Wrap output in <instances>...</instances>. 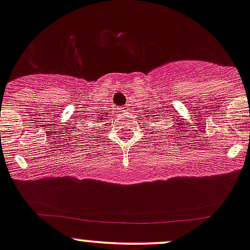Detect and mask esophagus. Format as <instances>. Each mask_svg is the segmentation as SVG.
Listing matches in <instances>:
<instances>
[{"instance_id": "34e87169", "label": "esophagus", "mask_w": 250, "mask_h": 250, "mask_svg": "<svg viewBox=\"0 0 250 250\" xmlns=\"http://www.w3.org/2000/svg\"><path fill=\"white\" fill-rule=\"evenodd\" d=\"M118 111H119V112H125L126 111V107H118Z\"/></svg>"}]
</instances>
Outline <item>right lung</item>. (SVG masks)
Instances as JSON below:
<instances>
[{"label":"right lung","mask_w":250,"mask_h":250,"mask_svg":"<svg viewBox=\"0 0 250 250\" xmlns=\"http://www.w3.org/2000/svg\"><path fill=\"white\" fill-rule=\"evenodd\" d=\"M101 119H104V117H101Z\"/></svg>","instance_id":"add662e5"}]
</instances>
